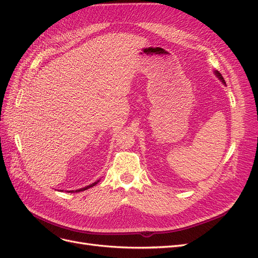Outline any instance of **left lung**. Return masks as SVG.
Masks as SVG:
<instances>
[{
  "instance_id": "obj_1",
  "label": "left lung",
  "mask_w": 258,
  "mask_h": 258,
  "mask_svg": "<svg viewBox=\"0 0 258 258\" xmlns=\"http://www.w3.org/2000/svg\"><path fill=\"white\" fill-rule=\"evenodd\" d=\"M214 73H215V75L218 77V80H221L222 81V83L223 84H225L226 85V83H225V81H224V79H223V76H222V74L218 72V71H214Z\"/></svg>"
}]
</instances>
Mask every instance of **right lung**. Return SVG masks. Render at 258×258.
I'll use <instances>...</instances> for the list:
<instances>
[{
	"label": "right lung",
	"instance_id": "add662e5",
	"mask_svg": "<svg viewBox=\"0 0 258 258\" xmlns=\"http://www.w3.org/2000/svg\"><path fill=\"white\" fill-rule=\"evenodd\" d=\"M98 182H99V181H97V182H95V183H92V184H90V185H88V186H86V187H84V188H80V189H76V190H70L69 192H80V191L86 190V189H88V188H90V187H92V186H95V185H97V184H98Z\"/></svg>",
	"mask_w": 258,
	"mask_h": 258
}]
</instances>
